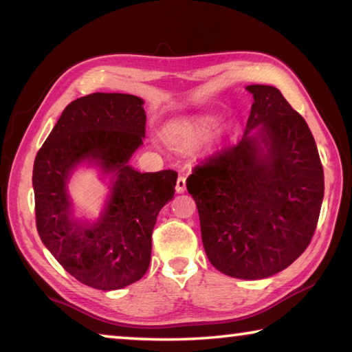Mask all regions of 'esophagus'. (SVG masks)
<instances>
[{"instance_id":"esophagus-1","label":"esophagus","mask_w":352,"mask_h":352,"mask_svg":"<svg viewBox=\"0 0 352 352\" xmlns=\"http://www.w3.org/2000/svg\"><path fill=\"white\" fill-rule=\"evenodd\" d=\"M175 189H177V192H178V194L184 192V190H186V178L182 177V175L178 177L177 184H175Z\"/></svg>"}]
</instances>
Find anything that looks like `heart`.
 <instances>
[{"label":"heart","mask_w":352,"mask_h":352,"mask_svg":"<svg viewBox=\"0 0 352 352\" xmlns=\"http://www.w3.org/2000/svg\"><path fill=\"white\" fill-rule=\"evenodd\" d=\"M219 126V118L212 115H195L180 118L168 126V136L182 147H195L205 142Z\"/></svg>","instance_id":"b5f03b06"}]
</instances>
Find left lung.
Returning a JSON list of instances; mask_svg holds the SVG:
<instances>
[{"label":"left lung","mask_w":352,"mask_h":352,"mask_svg":"<svg viewBox=\"0 0 352 352\" xmlns=\"http://www.w3.org/2000/svg\"><path fill=\"white\" fill-rule=\"evenodd\" d=\"M247 90L254 102L245 133L195 166L186 188L211 264L228 276L262 279L287 269L311 243L324 175L311 129L281 91Z\"/></svg>","instance_id":"obj_1"}]
</instances>
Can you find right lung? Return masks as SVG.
I'll list each match as a JSON object with an SVG mask.
<instances>
[{"label":"right lung","mask_w":352,"mask_h":352,"mask_svg":"<svg viewBox=\"0 0 352 352\" xmlns=\"http://www.w3.org/2000/svg\"><path fill=\"white\" fill-rule=\"evenodd\" d=\"M142 104L122 93L73 100L34 162L40 239L71 276L93 289H122L146 275L157 216L175 194V170L141 174L129 164L146 136ZM83 161L112 175L111 197L94 224L72 217L66 189L70 172Z\"/></svg>","instance_id":"add662e5"}]
</instances>
